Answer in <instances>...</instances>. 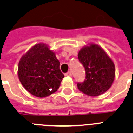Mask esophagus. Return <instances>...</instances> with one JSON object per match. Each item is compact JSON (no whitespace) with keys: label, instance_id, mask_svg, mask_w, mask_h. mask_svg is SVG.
Masks as SVG:
<instances>
[{"label":"esophagus","instance_id":"esophagus-1","mask_svg":"<svg viewBox=\"0 0 133 133\" xmlns=\"http://www.w3.org/2000/svg\"><path fill=\"white\" fill-rule=\"evenodd\" d=\"M65 76H72V73H71V72H70V71H69V72H68L67 73H65Z\"/></svg>","mask_w":133,"mask_h":133}]
</instances>
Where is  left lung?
<instances>
[{"instance_id":"1","label":"left lung","mask_w":133,"mask_h":133,"mask_svg":"<svg viewBox=\"0 0 133 133\" xmlns=\"http://www.w3.org/2000/svg\"><path fill=\"white\" fill-rule=\"evenodd\" d=\"M78 57L85 69L86 77L78 89L89 96H98L113 85L115 76V64L104 49L90 43L80 50Z\"/></svg>"}]
</instances>
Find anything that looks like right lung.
Wrapping results in <instances>:
<instances>
[{"label": "right lung", "mask_w": 133, "mask_h": 133, "mask_svg": "<svg viewBox=\"0 0 133 133\" xmlns=\"http://www.w3.org/2000/svg\"><path fill=\"white\" fill-rule=\"evenodd\" d=\"M55 52L44 43L31 47L20 58L18 76L31 94L39 98L48 96L57 91L64 75Z\"/></svg>", "instance_id": "add662e5"}]
</instances>
